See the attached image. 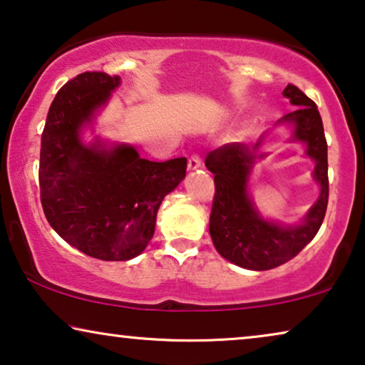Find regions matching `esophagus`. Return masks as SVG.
<instances>
[{"label":"esophagus","mask_w":365,"mask_h":365,"mask_svg":"<svg viewBox=\"0 0 365 365\" xmlns=\"http://www.w3.org/2000/svg\"><path fill=\"white\" fill-rule=\"evenodd\" d=\"M199 168H201V158H199L197 154H192L187 161V169L189 171H196Z\"/></svg>","instance_id":"1"}]
</instances>
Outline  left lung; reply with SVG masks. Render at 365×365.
Masks as SVG:
<instances>
[{"mask_svg":"<svg viewBox=\"0 0 365 365\" xmlns=\"http://www.w3.org/2000/svg\"><path fill=\"white\" fill-rule=\"evenodd\" d=\"M296 111L277 124L292 126L289 141L306 144V154L316 163L314 181L321 192L314 206L297 224H279L259 212L249 192V179L261 153L262 139L256 144L229 143L207 154L206 168L214 174L216 194L209 217V234L216 251L229 262L251 271H267L296 257L316 236L324 221L329 199L327 143L316 103L294 84L282 91Z\"/></svg>","mask_w":365,"mask_h":365,"instance_id":"obj_1","label":"left lung"}]
</instances>
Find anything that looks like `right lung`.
<instances>
[{
  "label": "right lung",
  "mask_w": 365,
  "mask_h": 365,
  "mask_svg": "<svg viewBox=\"0 0 365 365\" xmlns=\"http://www.w3.org/2000/svg\"><path fill=\"white\" fill-rule=\"evenodd\" d=\"M121 84L83 73L59 89L41 134L39 189L44 216L68 244L101 261H129L154 236L158 209L186 178L187 159L148 161L129 144L81 133Z\"/></svg>",
  "instance_id": "1"
}]
</instances>
